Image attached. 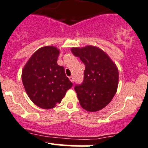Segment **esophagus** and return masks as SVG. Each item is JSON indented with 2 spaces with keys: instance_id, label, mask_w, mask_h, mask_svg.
Segmentation results:
<instances>
[{
  "instance_id": "1",
  "label": "esophagus",
  "mask_w": 148,
  "mask_h": 148,
  "mask_svg": "<svg viewBox=\"0 0 148 148\" xmlns=\"http://www.w3.org/2000/svg\"><path fill=\"white\" fill-rule=\"evenodd\" d=\"M69 79H70V80L72 82V83H73V82H74V77H73V76H71V77H69Z\"/></svg>"
}]
</instances>
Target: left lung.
<instances>
[{"mask_svg": "<svg viewBox=\"0 0 148 148\" xmlns=\"http://www.w3.org/2000/svg\"><path fill=\"white\" fill-rule=\"evenodd\" d=\"M71 52L85 65L83 83L74 88L80 106L88 112L101 110L110 103L117 90V67L97 47H73Z\"/></svg>", "mask_w": 148, "mask_h": 148, "instance_id": "obj_1", "label": "left lung"}]
</instances>
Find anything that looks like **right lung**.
Here are the masks:
<instances>
[{"label": "right lung", "instance_id": "right-lung-1", "mask_svg": "<svg viewBox=\"0 0 148 148\" xmlns=\"http://www.w3.org/2000/svg\"><path fill=\"white\" fill-rule=\"evenodd\" d=\"M59 54L55 47H43L32 55L22 71L21 78L28 96L42 109L55 107L73 86L64 67L58 65Z\"/></svg>", "mask_w": 148, "mask_h": 148}]
</instances>
